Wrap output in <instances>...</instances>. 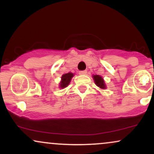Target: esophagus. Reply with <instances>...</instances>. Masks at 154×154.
<instances>
[{
  "instance_id": "34e87169",
  "label": "esophagus",
  "mask_w": 154,
  "mask_h": 154,
  "mask_svg": "<svg viewBox=\"0 0 154 154\" xmlns=\"http://www.w3.org/2000/svg\"><path fill=\"white\" fill-rule=\"evenodd\" d=\"M79 74L81 75H85L87 74V71H80V72H79Z\"/></svg>"
}]
</instances>
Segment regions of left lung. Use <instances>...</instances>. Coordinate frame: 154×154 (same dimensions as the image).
I'll return each instance as SVG.
<instances>
[{
	"mask_svg": "<svg viewBox=\"0 0 154 154\" xmlns=\"http://www.w3.org/2000/svg\"><path fill=\"white\" fill-rule=\"evenodd\" d=\"M93 80H94L95 84L98 86V88H100V89L105 90L106 88V83L104 82V79L101 76L95 75H93Z\"/></svg>",
	"mask_w": 154,
	"mask_h": 154,
	"instance_id": "8db88e82",
	"label": "left lung"
}]
</instances>
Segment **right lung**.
Segmentation results:
<instances>
[{
  "label": "right lung",
  "instance_id": "1",
  "mask_svg": "<svg viewBox=\"0 0 154 154\" xmlns=\"http://www.w3.org/2000/svg\"><path fill=\"white\" fill-rule=\"evenodd\" d=\"M74 75H75L73 73L69 72V73L64 74V75L61 76V81L59 82V88L63 89V88H66L69 85V83L72 80V78L74 77Z\"/></svg>",
  "mask_w": 154,
  "mask_h": 154
}]
</instances>
